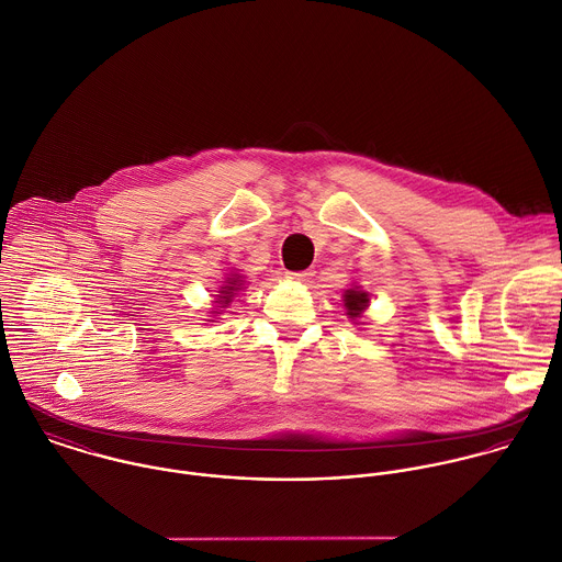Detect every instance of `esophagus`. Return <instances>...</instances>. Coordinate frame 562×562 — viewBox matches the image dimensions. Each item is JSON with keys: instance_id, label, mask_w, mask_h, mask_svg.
Here are the masks:
<instances>
[{"instance_id": "34e87169", "label": "esophagus", "mask_w": 562, "mask_h": 562, "mask_svg": "<svg viewBox=\"0 0 562 562\" xmlns=\"http://www.w3.org/2000/svg\"><path fill=\"white\" fill-rule=\"evenodd\" d=\"M311 271H289L286 273V278L291 280V282H297V284H304V282H308L311 280Z\"/></svg>"}]
</instances>
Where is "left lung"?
Instances as JSON below:
<instances>
[{
    "mask_svg": "<svg viewBox=\"0 0 562 562\" xmlns=\"http://www.w3.org/2000/svg\"><path fill=\"white\" fill-rule=\"evenodd\" d=\"M342 306H345V315L349 322L353 324H360L364 311L369 308V293L362 291L360 286H351L342 293Z\"/></svg>",
    "mask_w": 562,
    "mask_h": 562,
    "instance_id": "left-lung-1",
    "label": "left lung"
}]
</instances>
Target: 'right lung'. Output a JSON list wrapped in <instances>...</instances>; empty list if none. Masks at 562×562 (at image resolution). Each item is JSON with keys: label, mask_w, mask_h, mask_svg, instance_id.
I'll return each instance as SVG.
<instances>
[{"label": "right lung", "mask_w": 562, "mask_h": 562, "mask_svg": "<svg viewBox=\"0 0 562 562\" xmlns=\"http://www.w3.org/2000/svg\"><path fill=\"white\" fill-rule=\"evenodd\" d=\"M245 289H247V278L240 276L238 269H229V273H225L224 284L220 286V291H217V295H215V302H213L215 306L209 311L211 317H213V319H209V322H215L217 317H222L225 308L234 302V297H236L238 293H243Z\"/></svg>", "instance_id": "1"}]
</instances>
